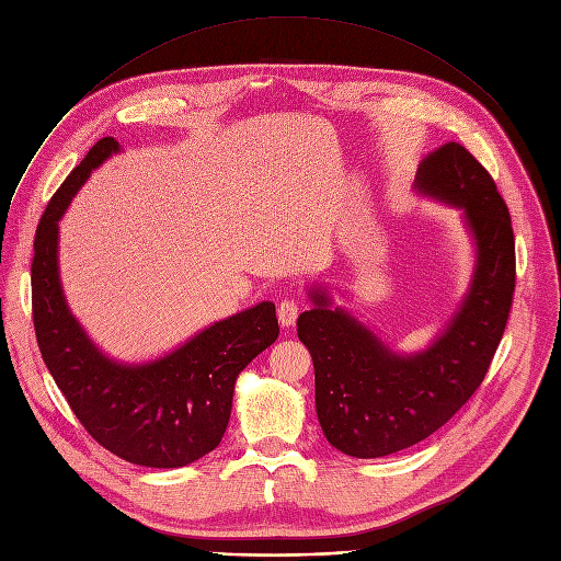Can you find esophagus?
<instances>
[{"mask_svg": "<svg viewBox=\"0 0 561 561\" xmlns=\"http://www.w3.org/2000/svg\"><path fill=\"white\" fill-rule=\"evenodd\" d=\"M298 312H300V304H298V300L285 298L283 304L278 306V323H280L283 328L294 325L296 319H298Z\"/></svg>", "mask_w": 561, "mask_h": 561, "instance_id": "34e87169", "label": "esophagus"}]
</instances>
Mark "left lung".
Listing matches in <instances>:
<instances>
[{"instance_id": "obj_1", "label": "left lung", "mask_w": 561, "mask_h": 561, "mask_svg": "<svg viewBox=\"0 0 561 561\" xmlns=\"http://www.w3.org/2000/svg\"><path fill=\"white\" fill-rule=\"evenodd\" d=\"M413 191L460 210L473 267L454 314L424 348L396 351L325 283H308L312 308L296 321L314 364V402L328 443L381 458L438 431L479 389L503 336L514 291L510 213L488 170L460 144L424 154Z\"/></svg>"}]
</instances>
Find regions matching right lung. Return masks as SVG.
Here are the masks:
<instances>
[{
    "instance_id": "add662e5",
    "label": "right lung",
    "mask_w": 561,
    "mask_h": 561,
    "mask_svg": "<svg viewBox=\"0 0 561 561\" xmlns=\"http://www.w3.org/2000/svg\"><path fill=\"white\" fill-rule=\"evenodd\" d=\"M118 152L116 139H101L42 215L31 267L35 336L58 389L96 443L127 462L175 469L220 445L240 373L278 339L276 306L263 300L215 321L152 359L107 355L67 304L58 251L71 199Z\"/></svg>"
}]
</instances>
